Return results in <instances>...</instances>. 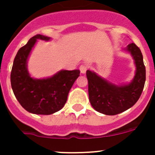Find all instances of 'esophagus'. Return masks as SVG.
Instances as JSON below:
<instances>
[{"label":"esophagus","mask_w":155,"mask_h":155,"mask_svg":"<svg viewBox=\"0 0 155 155\" xmlns=\"http://www.w3.org/2000/svg\"><path fill=\"white\" fill-rule=\"evenodd\" d=\"M87 68H87V66L86 65V64H81V65L80 66L79 69H80V71H81V73L84 74V73H86V71H87Z\"/></svg>","instance_id":"esophagus-1"}]
</instances>
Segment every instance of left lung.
<instances>
[{"instance_id":"left-lung-1","label":"left lung","mask_w":155,"mask_h":155,"mask_svg":"<svg viewBox=\"0 0 155 155\" xmlns=\"http://www.w3.org/2000/svg\"><path fill=\"white\" fill-rule=\"evenodd\" d=\"M126 50L133 56L137 68L134 80L129 84L116 86L100 78L94 72H86L91 105L102 114L113 116L127 110L137 102L143 91L146 69L141 51L134 42L130 43Z\"/></svg>"}]
</instances>
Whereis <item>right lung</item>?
Listing matches in <instances>:
<instances>
[{"label": "right lung", "instance_id": "right-lung-1", "mask_svg": "<svg viewBox=\"0 0 155 155\" xmlns=\"http://www.w3.org/2000/svg\"><path fill=\"white\" fill-rule=\"evenodd\" d=\"M37 39L49 40L50 37L37 34L19 49L12 66L11 84L16 98L25 110L34 114L50 115L64 107L80 71H61L46 79L31 78L27 59Z\"/></svg>", "mask_w": 155, "mask_h": 155}]
</instances>
